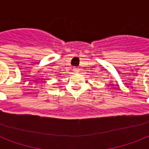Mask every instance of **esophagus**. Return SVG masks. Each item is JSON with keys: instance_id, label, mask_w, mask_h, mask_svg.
Instances as JSON below:
<instances>
[{"instance_id": "obj_1", "label": "esophagus", "mask_w": 149, "mask_h": 149, "mask_svg": "<svg viewBox=\"0 0 149 149\" xmlns=\"http://www.w3.org/2000/svg\"><path fill=\"white\" fill-rule=\"evenodd\" d=\"M73 70H74V71L76 72H79V68H78V67H74V69H73Z\"/></svg>"}]
</instances>
